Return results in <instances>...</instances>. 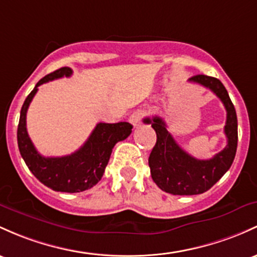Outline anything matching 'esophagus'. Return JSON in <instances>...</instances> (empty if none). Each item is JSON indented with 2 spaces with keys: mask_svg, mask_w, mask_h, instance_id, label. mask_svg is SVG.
<instances>
[{
  "mask_svg": "<svg viewBox=\"0 0 257 257\" xmlns=\"http://www.w3.org/2000/svg\"><path fill=\"white\" fill-rule=\"evenodd\" d=\"M142 118H143V114L142 112H134L133 114L129 117V122L134 125V128H138V126L140 125V123H142Z\"/></svg>",
  "mask_w": 257,
  "mask_h": 257,
  "instance_id": "34e87169",
  "label": "esophagus"
}]
</instances>
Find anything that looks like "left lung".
I'll return each mask as SVG.
<instances>
[{"instance_id":"obj_1","label":"left lung","mask_w":257,"mask_h":257,"mask_svg":"<svg viewBox=\"0 0 257 257\" xmlns=\"http://www.w3.org/2000/svg\"><path fill=\"white\" fill-rule=\"evenodd\" d=\"M189 81L210 89L223 102L227 111L224 125L227 146L212 159L197 160L176 143L162 118L159 115L144 118L143 122L151 124L157 135L156 144L149 157L151 177L161 190L173 195H197L212 188L230 168L238 145L235 108L223 84L217 78L204 74L194 75Z\"/></svg>"}]
</instances>
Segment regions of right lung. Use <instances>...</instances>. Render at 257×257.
<instances>
[{"mask_svg":"<svg viewBox=\"0 0 257 257\" xmlns=\"http://www.w3.org/2000/svg\"><path fill=\"white\" fill-rule=\"evenodd\" d=\"M73 70L63 67L50 73L38 81L25 98L21 109L18 132V148L28 168L44 185L62 193H80L100 182L111 157L112 149L118 142L126 139L133 125L128 122L98 123L79 150L62 157H45L36 151L27 132V111L38 87L47 81L70 77Z\"/></svg>","mask_w":257,"mask_h":257,"instance_id":"add662e5","label":"right lung"}]
</instances>
